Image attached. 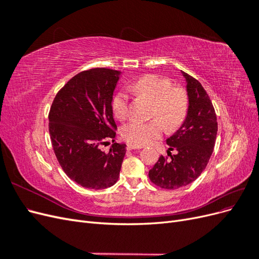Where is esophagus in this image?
<instances>
[{
    "label": "esophagus",
    "instance_id": "1",
    "mask_svg": "<svg viewBox=\"0 0 259 259\" xmlns=\"http://www.w3.org/2000/svg\"><path fill=\"white\" fill-rule=\"evenodd\" d=\"M142 147H138V146H134V145H127L126 149L127 150H134V149H140Z\"/></svg>",
    "mask_w": 259,
    "mask_h": 259
}]
</instances>
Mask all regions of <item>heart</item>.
I'll return each instance as SVG.
<instances>
[{
	"instance_id": "heart-1",
	"label": "heart",
	"mask_w": 259,
	"mask_h": 259,
	"mask_svg": "<svg viewBox=\"0 0 259 259\" xmlns=\"http://www.w3.org/2000/svg\"><path fill=\"white\" fill-rule=\"evenodd\" d=\"M137 96L152 101V116L159 119L151 121L131 120L121 131L122 137L134 146L150 145L159 139L164 125L173 130L185 120L188 111V95L184 89L171 86L167 77L156 74H147L131 86ZM112 111L116 119L123 120L128 112V97L125 93L116 94L112 100ZM164 124H163L162 123Z\"/></svg>"
}]
</instances>
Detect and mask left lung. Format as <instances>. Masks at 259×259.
I'll use <instances>...</instances> for the list:
<instances>
[{"mask_svg":"<svg viewBox=\"0 0 259 259\" xmlns=\"http://www.w3.org/2000/svg\"><path fill=\"white\" fill-rule=\"evenodd\" d=\"M186 80L188 111L186 119L173 135L166 139L167 155H161L149 170L151 182L163 189L174 190L191 184L205 169L213 153L217 117L213 104L201 83L182 71ZM178 153L171 155L170 151Z\"/></svg>","mask_w":259,"mask_h":259,"instance_id":"obj_1","label":"left lung"}]
</instances>
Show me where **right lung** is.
Masks as SVG:
<instances>
[{"label":"right lung","instance_id":"right-lung-1","mask_svg":"<svg viewBox=\"0 0 259 259\" xmlns=\"http://www.w3.org/2000/svg\"><path fill=\"white\" fill-rule=\"evenodd\" d=\"M120 75L106 68L80 72L57 93L50 110V135L60 166L89 189L113 186L126 152L125 144L114 143L108 153L99 148L115 137L112 97Z\"/></svg>","mask_w":259,"mask_h":259}]
</instances>
